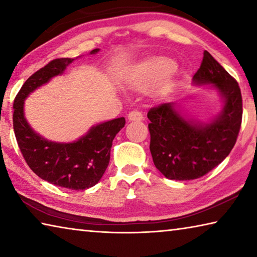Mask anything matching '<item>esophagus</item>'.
Segmentation results:
<instances>
[{"mask_svg":"<svg viewBox=\"0 0 257 257\" xmlns=\"http://www.w3.org/2000/svg\"><path fill=\"white\" fill-rule=\"evenodd\" d=\"M143 119H144V116H143V113L141 111L134 110V111L129 112V114H128L129 121H142Z\"/></svg>","mask_w":257,"mask_h":257,"instance_id":"esophagus-1","label":"esophagus"}]
</instances>
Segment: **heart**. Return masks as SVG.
<instances>
[{
  "label": "heart",
  "instance_id": "b5f03b06",
  "mask_svg": "<svg viewBox=\"0 0 257 257\" xmlns=\"http://www.w3.org/2000/svg\"><path fill=\"white\" fill-rule=\"evenodd\" d=\"M175 63L171 60L151 56L135 64L125 76V82L129 87L137 90H145L160 81V86L167 84L169 73L173 71Z\"/></svg>",
  "mask_w": 257,
  "mask_h": 257
}]
</instances>
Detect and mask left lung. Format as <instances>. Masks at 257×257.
Segmentation results:
<instances>
[{
	"instance_id": "obj_1",
	"label": "left lung",
	"mask_w": 257,
	"mask_h": 257,
	"mask_svg": "<svg viewBox=\"0 0 257 257\" xmlns=\"http://www.w3.org/2000/svg\"><path fill=\"white\" fill-rule=\"evenodd\" d=\"M193 80L195 85L211 84L221 95L223 107L215 118L206 123L186 119L175 103L160 104L147 113L153 162L171 180L197 179L217 167L233 149L241 125L238 82L207 51Z\"/></svg>"
}]
</instances>
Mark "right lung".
I'll use <instances>...</instances> for the list:
<instances>
[{
	"mask_svg": "<svg viewBox=\"0 0 257 257\" xmlns=\"http://www.w3.org/2000/svg\"><path fill=\"white\" fill-rule=\"evenodd\" d=\"M98 51L95 49L90 54H96ZM73 60L55 59L25 81L15 98L14 129L25 161L38 177L55 186L84 190L96 185L105 172L113 139L124 127L123 116L94 125L75 142L56 143L35 133L24 113L28 95L53 77L62 75Z\"/></svg>",
	"mask_w": 257,
	"mask_h": 257,
	"instance_id": "right-lung-1",
	"label": "right lung"
}]
</instances>
